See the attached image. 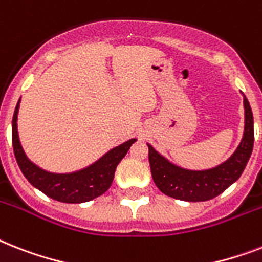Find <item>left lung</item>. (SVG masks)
Listing matches in <instances>:
<instances>
[{
  "instance_id": "left-lung-1",
  "label": "left lung",
  "mask_w": 262,
  "mask_h": 262,
  "mask_svg": "<svg viewBox=\"0 0 262 262\" xmlns=\"http://www.w3.org/2000/svg\"><path fill=\"white\" fill-rule=\"evenodd\" d=\"M245 132L233 156L221 165L206 171H190L171 164L149 146V165L157 188L168 196L186 202H205L218 196L230 187L245 169L254 142L253 113L244 95Z\"/></svg>"
}]
</instances>
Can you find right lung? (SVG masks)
<instances>
[{"mask_svg": "<svg viewBox=\"0 0 262 262\" xmlns=\"http://www.w3.org/2000/svg\"><path fill=\"white\" fill-rule=\"evenodd\" d=\"M18 106L20 101L17 103L12 121V142L17 164L32 186L46 193L47 196L63 203H83L93 201L109 190L114 179L117 165L124 159L136 138L113 148L105 156H102L94 164L84 169L72 173H51L33 164L21 148L17 133Z\"/></svg>", "mask_w": 262, "mask_h": 262, "instance_id": "right-lung-1", "label": "right lung"}]
</instances>
